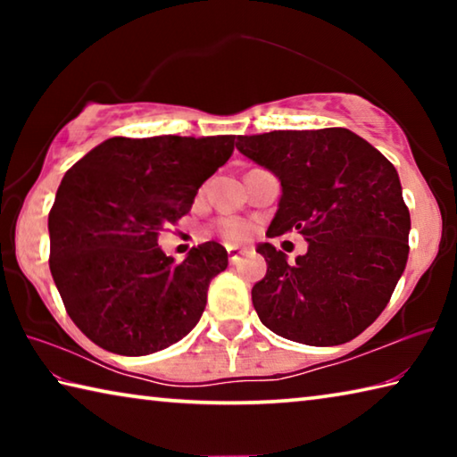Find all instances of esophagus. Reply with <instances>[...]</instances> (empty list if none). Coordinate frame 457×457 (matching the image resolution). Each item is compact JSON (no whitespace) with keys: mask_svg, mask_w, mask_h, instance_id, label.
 I'll use <instances>...</instances> for the list:
<instances>
[{"mask_svg":"<svg viewBox=\"0 0 457 457\" xmlns=\"http://www.w3.org/2000/svg\"><path fill=\"white\" fill-rule=\"evenodd\" d=\"M228 247V258H229V264H236L239 260V247L237 245H226Z\"/></svg>","mask_w":457,"mask_h":457,"instance_id":"obj_1","label":"esophagus"}]
</instances>
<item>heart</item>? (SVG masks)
Masks as SVG:
<instances>
[{
	"mask_svg": "<svg viewBox=\"0 0 457 457\" xmlns=\"http://www.w3.org/2000/svg\"><path fill=\"white\" fill-rule=\"evenodd\" d=\"M220 229L223 236L231 239V242H242V239H247L252 236V228L242 220H223L220 223Z\"/></svg>",
	"mask_w": 457,
	"mask_h": 457,
	"instance_id": "1",
	"label": "heart"
}]
</instances>
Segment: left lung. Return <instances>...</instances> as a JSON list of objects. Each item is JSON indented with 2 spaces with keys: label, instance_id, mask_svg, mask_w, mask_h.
Here are the masks:
<instances>
[{
  "label": "left lung",
  "instance_id": "8db88e82",
  "mask_svg": "<svg viewBox=\"0 0 457 457\" xmlns=\"http://www.w3.org/2000/svg\"><path fill=\"white\" fill-rule=\"evenodd\" d=\"M237 151L282 185L268 237L298 231L308 252L288 264L272 244L252 288L260 320L312 346L349 343L377 320L403 274L411 218L389 161L349 129L237 137Z\"/></svg>",
  "mask_w": 457,
  "mask_h": 457
}]
</instances>
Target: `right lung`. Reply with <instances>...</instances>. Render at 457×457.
<instances>
[{
    "instance_id": "obj_1",
    "label": "right lung",
    "mask_w": 457,
    "mask_h": 457,
    "mask_svg": "<svg viewBox=\"0 0 457 457\" xmlns=\"http://www.w3.org/2000/svg\"><path fill=\"white\" fill-rule=\"evenodd\" d=\"M234 135L112 137L68 169L48 215L50 272L76 327L103 349L141 357L181 340L228 268L218 242L175 264L159 231L234 153Z\"/></svg>"
}]
</instances>
